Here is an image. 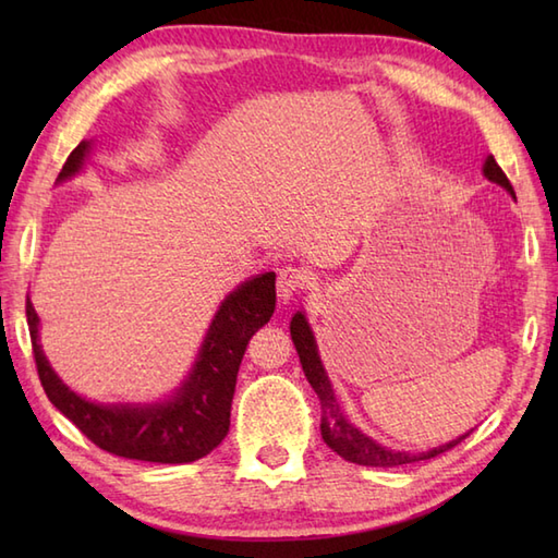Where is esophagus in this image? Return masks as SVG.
<instances>
[{
    "mask_svg": "<svg viewBox=\"0 0 558 558\" xmlns=\"http://www.w3.org/2000/svg\"><path fill=\"white\" fill-rule=\"evenodd\" d=\"M310 288V278L306 272L300 270L298 266H286L278 272V300L280 302H290L294 294H300L302 290Z\"/></svg>",
    "mask_w": 558,
    "mask_h": 558,
    "instance_id": "34e87169",
    "label": "esophagus"
}]
</instances>
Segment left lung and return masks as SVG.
I'll list each match as a JSON object with an SVG mask.
<instances>
[{"mask_svg": "<svg viewBox=\"0 0 558 558\" xmlns=\"http://www.w3.org/2000/svg\"><path fill=\"white\" fill-rule=\"evenodd\" d=\"M484 174H487L492 182L501 184L506 192H511L515 196L511 182H508L506 172L499 168V162L494 160V156H489L487 162H484ZM290 336H292L294 348H298L304 376L310 378V384L316 390V396L322 398V410H324V414H322V436H324V441L330 448H333L340 458H345L350 462H357V465H366V468H398V465H408V462L429 460L438 453H446L448 448L458 446L462 438L470 436V434H465V436L456 438V441H450L446 446H438V448L429 450V453H420V456L400 453V450H388L384 446H378L376 441H372L369 436H364L360 429H354V426L345 417H342V412H340L336 396H333V388H330V381H328V376L324 372V364H322V360H318L316 342H314V336L310 330V324H306L304 314H294L292 324H290Z\"/></svg>", "mask_w": 558, "mask_h": 558, "instance_id": "left-lung-1", "label": "left lung"}]
</instances>
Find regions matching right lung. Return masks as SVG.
I'll use <instances>...</instances> for the list:
<instances>
[{
    "label": "right lung",
    "mask_w": 558,
    "mask_h": 558,
    "mask_svg": "<svg viewBox=\"0 0 558 558\" xmlns=\"http://www.w3.org/2000/svg\"><path fill=\"white\" fill-rule=\"evenodd\" d=\"M88 141L69 153L57 180L81 170ZM276 312V272L246 280L222 302L184 386L160 405H98L69 390L50 369L38 345V314L26 300L31 345L40 384L52 405L78 432L112 456L146 462H194L222 444L230 432V408L248 340Z\"/></svg>",
    "instance_id": "right-lung-1"
}]
</instances>
